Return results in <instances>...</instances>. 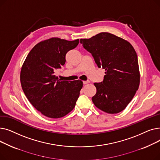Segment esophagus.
Returning <instances> with one entry per match:
<instances>
[{
    "instance_id": "esophagus-1",
    "label": "esophagus",
    "mask_w": 160,
    "mask_h": 160,
    "mask_svg": "<svg viewBox=\"0 0 160 160\" xmlns=\"http://www.w3.org/2000/svg\"><path fill=\"white\" fill-rule=\"evenodd\" d=\"M90 83V82L89 81V80H88V81H83V83L84 85H86V84H88V83Z\"/></svg>"
}]
</instances>
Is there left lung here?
<instances>
[{
  "label": "left lung",
  "instance_id": "obj_1",
  "mask_svg": "<svg viewBox=\"0 0 160 160\" xmlns=\"http://www.w3.org/2000/svg\"><path fill=\"white\" fill-rule=\"evenodd\" d=\"M80 43L91 54L98 68L106 71L103 81L94 83L97 93L92 101L108 113L122 112L139 88L140 75L135 50L127 41L108 32L81 39Z\"/></svg>",
  "mask_w": 160,
  "mask_h": 160
}]
</instances>
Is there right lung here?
<instances>
[{"label": "right lung", "instance_id": "1", "mask_svg": "<svg viewBox=\"0 0 160 160\" xmlns=\"http://www.w3.org/2000/svg\"><path fill=\"white\" fill-rule=\"evenodd\" d=\"M79 39L53 38L36 45L28 54L21 71L24 93L37 110L47 117L60 118L71 112L83 86L81 80L65 81L54 74L65 63L67 52Z\"/></svg>", "mask_w": 160, "mask_h": 160}]
</instances>
